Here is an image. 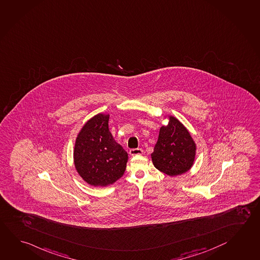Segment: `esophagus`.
<instances>
[{
  "mask_svg": "<svg viewBox=\"0 0 260 260\" xmlns=\"http://www.w3.org/2000/svg\"><path fill=\"white\" fill-rule=\"evenodd\" d=\"M129 154H130L131 156L142 155V154H143V150H142L141 148H134V149H131V150H130Z\"/></svg>",
  "mask_w": 260,
  "mask_h": 260,
  "instance_id": "1",
  "label": "esophagus"
}]
</instances>
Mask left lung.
I'll list each match as a JSON object with an SVG mask.
<instances>
[{"label": "left lung", "instance_id": "left-lung-1", "mask_svg": "<svg viewBox=\"0 0 260 260\" xmlns=\"http://www.w3.org/2000/svg\"><path fill=\"white\" fill-rule=\"evenodd\" d=\"M168 125L159 129L152 162L157 170L169 175L186 173L192 167L196 155V144L187 128L174 116H169Z\"/></svg>", "mask_w": 260, "mask_h": 260}]
</instances>
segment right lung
I'll return each mask as SVG.
<instances>
[{
	"label": "right lung",
	"mask_w": 260,
	"mask_h": 260,
	"mask_svg": "<svg viewBox=\"0 0 260 260\" xmlns=\"http://www.w3.org/2000/svg\"><path fill=\"white\" fill-rule=\"evenodd\" d=\"M109 114L98 113L82 126L76 138V170L88 184L106 187L123 176L127 152L109 131Z\"/></svg>",
	"instance_id": "1"
}]
</instances>
